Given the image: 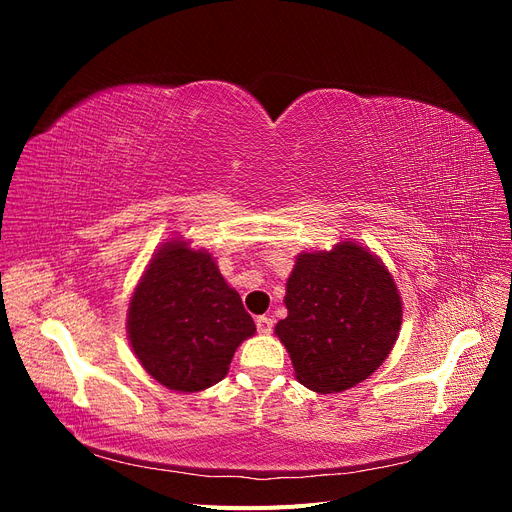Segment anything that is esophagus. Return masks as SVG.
Returning a JSON list of instances; mask_svg holds the SVG:
<instances>
[{
  "label": "esophagus",
  "instance_id": "34e87169",
  "mask_svg": "<svg viewBox=\"0 0 512 512\" xmlns=\"http://www.w3.org/2000/svg\"><path fill=\"white\" fill-rule=\"evenodd\" d=\"M256 329H258V333H271L273 318L271 316H258L256 318Z\"/></svg>",
  "mask_w": 512,
  "mask_h": 512
}]
</instances>
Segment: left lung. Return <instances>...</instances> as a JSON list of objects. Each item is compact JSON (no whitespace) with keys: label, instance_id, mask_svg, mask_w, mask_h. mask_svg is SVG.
<instances>
[{"label":"left lung","instance_id":"obj_1","mask_svg":"<svg viewBox=\"0 0 512 512\" xmlns=\"http://www.w3.org/2000/svg\"><path fill=\"white\" fill-rule=\"evenodd\" d=\"M288 316L275 333L297 380L316 393L363 382L393 350L401 299L382 262L352 241L301 254L286 284Z\"/></svg>","mask_w":512,"mask_h":512}]
</instances>
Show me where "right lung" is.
Returning a JSON list of instances; mask_svg holds the SVG:
<instances>
[{"label": "right lung", "instance_id": "1", "mask_svg": "<svg viewBox=\"0 0 512 512\" xmlns=\"http://www.w3.org/2000/svg\"><path fill=\"white\" fill-rule=\"evenodd\" d=\"M256 324L207 252L168 241L151 258L128 309L130 344L160 384L194 393L218 384Z\"/></svg>", "mask_w": 512, "mask_h": 512}]
</instances>
